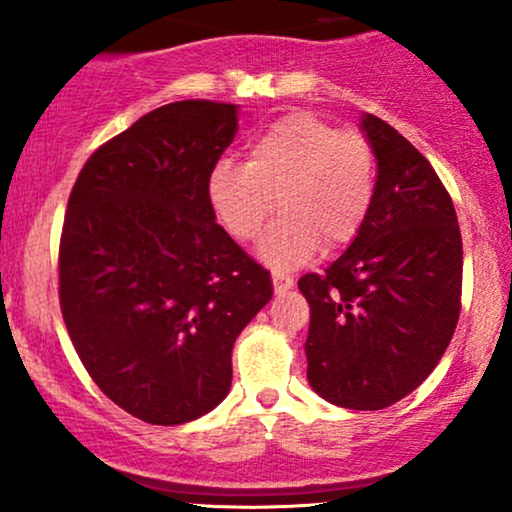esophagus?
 <instances>
[{"label":"esophagus","instance_id":"34e87169","mask_svg":"<svg viewBox=\"0 0 512 512\" xmlns=\"http://www.w3.org/2000/svg\"><path fill=\"white\" fill-rule=\"evenodd\" d=\"M272 284H274V291H276V293H284V291H289L291 286H293V276L274 272V274H272Z\"/></svg>","mask_w":512,"mask_h":512}]
</instances>
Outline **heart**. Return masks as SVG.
<instances>
[{
  "instance_id": "1",
  "label": "heart",
  "mask_w": 512,
  "mask_h": 512,
  "mask_svg": "<svg viewBox=\"0 0 512 512\" xmlns=\"http://www.w3.org/2000/svg\"><path fill=\"white\" fill-rule=\"evenodd\" d=\"M378 190L370 139L325 117L281 115L250 142L248 163L221 158L209 173V202L228 233L252 240L272 216L260 252L276 267H296L313 252L342 250L361 236Z\"/></svg>"
}]
</instances>
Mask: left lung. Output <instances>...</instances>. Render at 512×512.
<instances>
[{
    "instance_id": "1",
    "label": "left lung",
    "mask_w": 512,
    "mask_h": 512,
    "mask_svg": "<svg viewBox=\"0 0 512 512\" xmlns=\"http://www.w3.org/2000/svg\"><path fill=\"white\" fill-rule=\"evenodd\" d=\"M378 190L361 236L298 289L310 305L308 380L327 402L375 411L407 397L448 349L462 308L455 204L414 144L363 120Z\"/></svg>"
}]
</instances>
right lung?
<instances>
[{
    "label": "right lung",
    "mask_w": 512,
    "mask_h": 512,
    "mask_svg": "<svg viewBox=\"0 0 512 512\" xmlns=\"http://www.w3.org/2000/svg\"><path fill=\"white\" fill-rule=\"evenodd\" d=\"M236 105L178 101L93 151L60 236V308L81 363L127 414L178 426L214 409L269 272L216 223L209 173Z\"/></svg>",
    "instance_id": "obj_1"
}]
</instances>
